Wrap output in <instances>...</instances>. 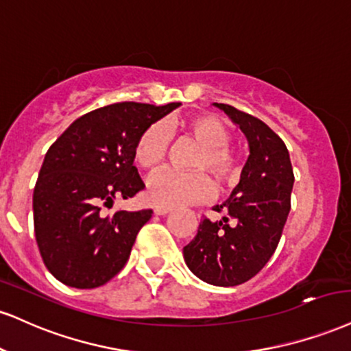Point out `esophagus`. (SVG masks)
Listing matches in <instances>:
<instances>
[{"label": "esophagus", "mask_w": 351, "mask_h": 351, "mask_svg": "<svg viewBox=\"0 0 351 351\" xmlns=\"http://www.w3.org/2000/svg\"><path fill=\"white\" fill-rule=\"evenodd\" d=\"M154 210L157 216H165V214L171 213V208H168V206H155Z\"/></svg>", "instance_id": "obj_1"}]
</instances>
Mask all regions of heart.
<instances>
[{"label":"heart","mask_w":351,"mask_h":351,"mask_svg":"<svg viewBox=\"0 0 351 351\" xmlns=\"http://www.w3.org/2000/svg\"><path fill=\"white\" fill-rule=\"evenodd\" d=\"M183 130L201 143L202 149L193 162V173L163 170L149 181L150 201L162 206H181L206 199L213 193L210 178L219 188L229 186L237 178V160L229 150L230 130L221 119L208 114L193 116L180 122H155L138 135L134 147V160L143 170H157L167 157L171 134Z\"/></svg>","instance_id":"b5f03b06"}]
</instances>
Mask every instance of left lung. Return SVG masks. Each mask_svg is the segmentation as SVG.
I'll return each mask as SVG.
<instances>
[{"instance_id":"obj_1","label":"left lung","mask_w":351,"mask_h":351,"mask_svg":"<svg viewBox=\"0 0 351 351\" xmlns=\"http://www.w3.org/2000/svg\"><path fill=\"white\" fill-rule=\"evenodd\" d=\"M245 134L250 147L240 183L214 210L222 221L202 219L197 234L183 248L188 268L214 286H237L268 263L280 243L291 209L294 173L280 135L234 106L214 103Z\"/></svg>"}]
</instances>
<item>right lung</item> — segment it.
Returning <instances> with one entry per match:
<instances>
[{
	"mask_svg": "<svg viewBox=\"0 0 351 351\" xmlns=\"http://www.w3.org/2000/svg\"><path fill=\"white\" fill-rule=\"evenodd\" d=\"M180 106L114 103L78 117L45 154L34 188V232L45 267L63 285L93 289L128 263L154 210L103 213L145 188L134 147L149 125Z\"/></svg>",
	"mask_w": 351,
	"mask_h": 351,
	"instance_id": "add662e5",
	"label": "right lung"
}]
</instances>
